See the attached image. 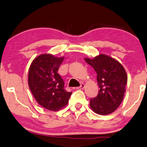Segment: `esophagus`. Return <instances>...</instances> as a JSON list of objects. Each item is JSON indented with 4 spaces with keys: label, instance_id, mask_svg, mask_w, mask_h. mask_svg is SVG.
Returning a JSON list of instances; mask_svg holds the SVG:
<instances>
[{
    "label": "esophagus",
    "instance_id": "esophagus-1",
    "mask_svg": "<svg viewBox=\"0 0 147 147\" xmlns=\"http://www.w3.org/2000/svg\"><path fill=\"white\" fill-rule=\"evenodd\" d=\"M84 86H85V85H84V84L82 83V84H80V86H79V87L77 88V89H83L84 88Z\"/></svg>",
    "mask_w": 147,
    "mask_h": 147
}]
</instances>
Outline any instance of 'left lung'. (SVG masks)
Here are the masks:
<instances>
[{"instance_id": "left-lung-1", "label": "left lung", "mask_w": 147, "mask_h": 147, "mask_svg": "<svg viewBox=\"0 0 147 147\" xmlns=\"http://www.w3.org/2000/svg\"><path fill=\"white\" fill-rule=\"evenodd\" d=\"M84 60L96 72L100 88L97 96L90 99L91 109L99 115L112 113L124 98L127 82L125 69L118 61L104 54Z\"/></svg>"}]
</instances>
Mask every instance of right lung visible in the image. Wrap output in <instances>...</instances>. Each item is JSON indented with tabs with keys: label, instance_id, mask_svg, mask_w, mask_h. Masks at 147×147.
Instances as JSON below:
<instances>
[{
	"label": "right lung",
	"instance_id": "add662e5",
	"mask_svg": "<svg viewBox=\"0 0 147 147\" xmlns=\"http://www.w3.org/2000/svg\"><path fill=\"white\" fill-rule=\"evenodd\" d=\"M63 59L42 54L32 61L29 69L28 84L34 97L40 106L52 111L65 107L72 94L64 89V82L58 73Z\"/></svg>",
	"mask_w": 147,
	"mask_h": 147
}]
</instances>
